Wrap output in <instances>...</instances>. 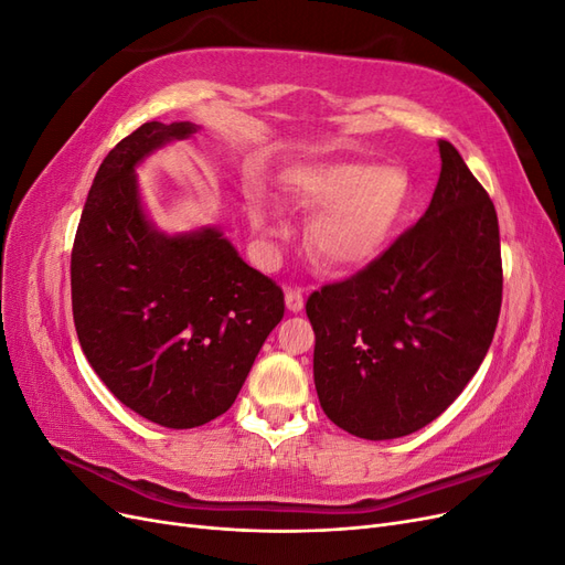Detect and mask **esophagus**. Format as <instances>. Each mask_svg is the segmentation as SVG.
I'll return each instance as SVG.
<instances>
[{"label": "esophagus", "instance_id": "obj_1", "mask_svg": "<svg viewBox=\"0 0 565 565\" xmlns=\"http://www.w3.org/2000/svg\"><path fill=\"white\" fill-rule=\"evenodd\" d=\"M285 303L292 313H299L303 309V289L301 287H287L285 289Z\"/></svg>", "mask_w": 565, "mask_h": 565}]
</instances>
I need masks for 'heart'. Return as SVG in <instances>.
<instances>
[{"mask_svg": "<svg viewBox=\"0 0 565 565\" xmlns=\"http://www.w3.org/2000/svg\"><path fill=\"white\" fill-rule=\"evenodd\" d=\"M285 193L303 210H320L309 226V245L332 266H361L377 256L409 202V181L401 167L367 162L311 164L285 177ZM254 221L276 233L280 221L256 204Z\"/></svg>", "mask_w": 565, "mask_h": 565, "instance_id": "1", "label": "heart"}]
</instances>
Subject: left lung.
<instances>
[{"instance_id": "obj_1", "label": "left lung", "mask_w": 565, "mask_h": 565, "mask_svg": "<svg viewBox=\"0 0 565 565\" xmlns=\"http://www.w3.org/2000/svg\"><path fill=\"white\" fill-rule=\"evenodd\" d=\"M438 150V185L417 224L306 301L320 407L358 438H401L446 413L498 328V212L457 148Z\"/></svg>"}]
</instances>
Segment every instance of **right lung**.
<instances>
[{"label": "right lung", "instance_id": "1", "mask_svg": "<svg viewBox=\"0 0 565 565\" xmlns=\"http://www.w3.org/2000/svg\"><path fill=\"white\" fill-rule=\"evenodd\" d=\"M146 122L100 162L71 256L79 347L113 396L167 429L224 415L285 316V295L216 228L169 237L141 210L134 167L188 139Z\"/></svg>", "mask_w": 565, "mask_h": 565}]
</instances>
